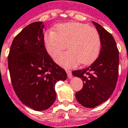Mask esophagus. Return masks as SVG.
Here are the masks:
<instances>
[{
  "mask_svg": "<svg viewBox=\"0 0 128 128\" xmlns=\"http://www.w3.org/2000/svg\"><path fill=\"white\" fill-rule=\"evenodd\" d=\"M66 72L67 76H68V77L69 78H71L72 77V71H70V70H66Z\"/></svg>",
  "mask_w": 128,
  "mask_h": 128,
  "instance_id": "34e87169",
  "label": "esophagus"
}]
</instances>
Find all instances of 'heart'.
Wrapping results in <instances>:
<instances>
[{
    "mask_svg": "<svg viewBox=\"0 0 128 128\" xmlns=\"http://www.w3.org/2000/svg\"><path fill=\"white\" fill-rule=\"evenodd\" d=\"M44 44L48 54L55 57L67 47L69 50L56 58L65 68L81 64L89 65L98 58L100 50V36L97 29L87 24L72 22L58 24L56 32L50 30L44 35Z\"/></svg>",
    "mask_w": 128,
    "mask_h": 128,
    "instance_id": "obj_1",
    "label": "heart"
}]
</instances>
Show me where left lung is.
Instances as JSON below:
<instances>
[{
    "instance_id": "left-lung-1",
    "label": "left lung",
    "mask_w": 128,
    "mask_h": 128,
    "mask_svg": "<svg viewBox=\"0 0 128 128\" xmlns=\"http://www.w3.org/2000/svg\"><path fill=\"white\" fill-rule=\"evenodd\" d=\"M100 36L101 49L98 57L90 66L73 71L74 76L84 82L82 90L76 93L77 101L86 108H95L106 101L116 86L118 77L119 52L116 43L108 31L94 22Z\"/></svg>"
}]
</instances>
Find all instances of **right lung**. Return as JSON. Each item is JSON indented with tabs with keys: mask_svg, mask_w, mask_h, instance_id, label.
<instances>
[{
	"mask_svg": "<svg viewBox=\"0 0 128 128\" xmlns=\"http://www.w3.org/2000/svg\"><path fill=\"white\" fill-rule=\"evenodd\" d=\"M44 24L26 26L12 42L8 68L13 89L21 102L37 111L51 107L56 100V83L67 74L48 54L44 44Z\"/></svg>",
	"mask_w": 128,
	"mask_h": 128,
	"instance_id": "obj_1",
	"label": "right lung"
}]
</instances>
